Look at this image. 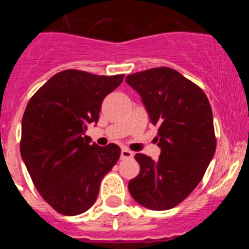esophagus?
<instances>
[{"instance_id": "esophagus-1", "label": "esophagus", "mask_w": 249, "mask_h": 249, "mask_svg": "<svg viewBox=\"0 0 249 249\" xmlns=\"http://www.w3.org/2000/svg\"><path fill=\"white\" fill-rule=\"evenodd\" d=\"M131 158H133V152L127 148H123L121 151V160H131Z\"/></svg>"}]
</instances>
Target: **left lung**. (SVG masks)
I'll return each mask as SVG.
<instances>
[{
  "label": "left lung",
  "instance_id": "1",
  "mask_svg": "<svg viewBox=\"0 0 249 249\" xmlns=\"http://www.w3.org/2000/svg\"><path fill=\"white\" fill-rule=\"evenodd\" d=\"M140 93L152 124L158 127V160L135 156L140 173L128 190L141 206L171 210L192 193L215 152L213 114L206 93L169 67L151 68L126 77Z\"/></svg>",
  "mask_w": 249,
  "mask_h": 249
}]
</instances>
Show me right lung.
I'll use <instances>...</instances> for the list:
<instances>
[{
    "mask_svg": "<svg viewBox=\"0 0 249 249\" xmlns=\"http://www.w3.org/2000/svg\"><path fill=\"white\" fill-rule=\"evenodd\" d=\"M123 77L66 70L28 101L22 118V160L39 195L61 214L89 210L102 178L120 158L117 144L91 143L86 131L98 122L103 100Z\"/></svg>",
    "mask_w": 249,
    "mask_h": 249,
    "instance_id": "obj_1",
    "label": "right lung"
}]
</instances>
